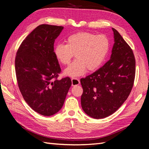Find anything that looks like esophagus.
<instances>
[{"label":"esophagus","mask_w":149,"mask_h":149,"mask_svg":"<svg viewBox=\"0 0 149 149\" xmlns=\"http://www.w3.org/2000/svg\"><path fill=\"white\" fill-rule=\"evenodd\" d=\"M80 84V81L79 79L77 78H74L72 79V86H77Z\"/></svg>","instance_id":"obj_1"}]
</instances>
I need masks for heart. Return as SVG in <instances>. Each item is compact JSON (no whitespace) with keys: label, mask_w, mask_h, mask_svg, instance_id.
I'll list each match as a JSON object with an SVG mask.
<instances>
[{"label":"heart","mask_w":149,"mask_h":149,"mask_svg":"<svg viewBox=\"0 0 149 149\" xmlns=\"http://www.w3.org/2000/svg\"><path fill=\"white\" fill-rule=\"evenodd\" d=\"M109 49V41L106 35L80 32L68 36L65 45H56L54 54L63 65L69 64L75 55L76 59L64 70V74L77 77L85 74L87 69L93 71L100 67Z\"/></svg>","instance_id":"heart-1"}]
</instances>
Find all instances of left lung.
I'll return each mask as SVG.
<instances>
[{
  "label": "left lung",
  "instance_id": "1",
  "mask_svg": "<svg viewBox=\"0 0 149 149\" xmlns=\"http://www.w3.org/2000/svg\"><path fill=\"white\" fill-rule=\"evenodd\" d=\"M114 43L110 58L94 73L81 79L82 108L87 115L100 119L111 115L127 100L135 76L133 50L112 28Z\"/></svg>",
  "mask_w": 149,
  "mask_h": 149
}]
</instances>
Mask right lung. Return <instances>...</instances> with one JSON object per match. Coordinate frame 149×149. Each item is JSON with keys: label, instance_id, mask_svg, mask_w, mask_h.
Segmentation results:
<instances>
[{"label": "right lung", "instance_id": "add662e5", "mask_svg": "<svg viewBox=\"0 0 149 149\" xmlns=\"http://www.w3.org/2000/svg\"><path fill=\"white\" fill-rule=\"evenodd\" d=\"M63 29L58 26H38L22 42L15 58L22 96L34 111L43 116L60 111L72 85L69 77L57 79L61 68L53 46Z\"/></svg>", "mask_w": 149, "mask_h": 149}]
</instances>
